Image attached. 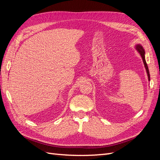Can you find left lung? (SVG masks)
<instances>
[{
    "mask_svg": "<svg viewBox=\"0 0 160 160\" xmlns=\"http://www.w3.org/2000/svg\"><path fill=\"white\" fill-rule=\"evenodd\" d=\"M135 49L136 50L138 53L139 54V55L141 56L142 59L143 60V65L145 67V69H146L147 75H148V81H150V76H149V69H148V65L146 63V58H145V55H146V52H145V50L143 48L142 45L141 44H135Z\"/></svg>",
    "mask_w": 160,
    "mask_h": 160,
    "instance_id": "1",
    "label": "left lung"
}]
</instances>
